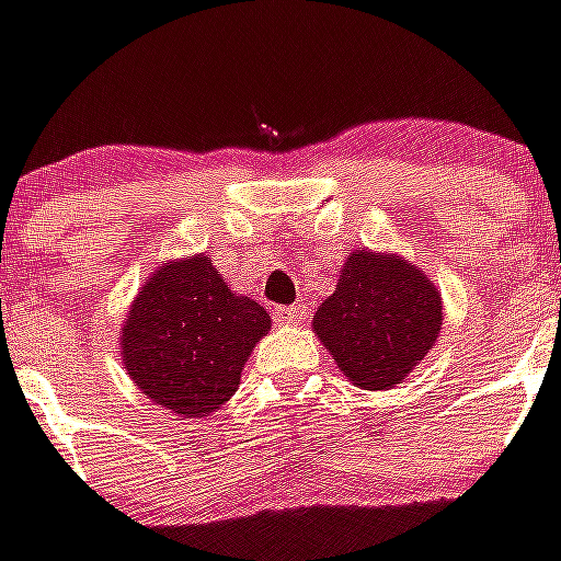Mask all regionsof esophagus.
Wrapping results in <instances>:
<instances>
[{"label": "esophagus", "mask_w": 561, "mask_h": 561, "mask_svg": "<svg viewBox=\"0 0 561 561\" xmlns=\"http://www.w3.org/2000/svg\"><path fill=\"white\" fill-rule=\"evenodd\" d=\"M272 314H275V320L280 325H295V323H304L306 314H309V309H306V306H300V304H295V306H277V309L272 311Z\"/></svg>", "instance_id": "34e87169"}]
</instances>
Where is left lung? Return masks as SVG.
Wrapping results in <instances>:
<instances>
[{"label":"left lung","instance_id":"1","mask_svg":"<svg viewBox=\"0 0 561 561\" xmlns=\"http://www.w3.org/2000/svg\"><path fill=\"white\" fill-rule=\"evenodd\" d=\"M438 331L440 295L421 270L365 250L348 255L336 291L314 314V334L365 390L399 385Z\"/></svg>","mask_w":561,"mask_h":561}]
</instances>
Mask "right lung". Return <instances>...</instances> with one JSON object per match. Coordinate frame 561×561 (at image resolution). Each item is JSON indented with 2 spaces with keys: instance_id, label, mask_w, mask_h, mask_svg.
<instances>
[{
  "instance_id": "right-lung-1",
  "label": "right lung",
  "mask_w": 561,
  "mask_h": 561,
  "mask_svg": "<svg viewBox=\"0 0 561 561\" xmlns=\"http://www.w3.org/2000/svg\"><path fill=\"white\" fill-rule=\"evenodd\" d=\"M270 331L264 306L232 295L205 255L153 272L123 325L134 385L182 419H202L241 385L247 356Z\"/></svg>"
}]
</instances>
